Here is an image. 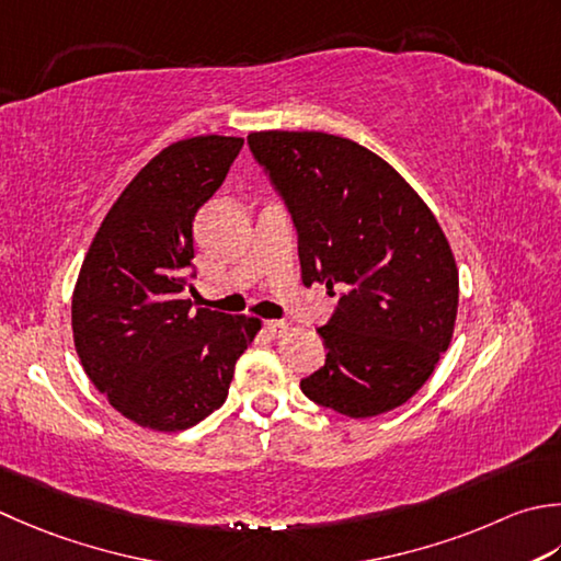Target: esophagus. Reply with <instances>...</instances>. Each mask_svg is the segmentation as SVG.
Masks as SVG:
<instances>
[{"label":"esophagus","instance_id":"1","mask_svg":"<svg viewBox=\"0 0 561 561\" xmlns=\"http://www.w3.org/2000/svg\"><path fill=\"white\" fill-rule=\"evenodd\" d=\"M287 331H289V323H284V321H265V333L272 335V337H282Z\"/></svg>","mask_w":561,"mask_h":561}]
</instances>
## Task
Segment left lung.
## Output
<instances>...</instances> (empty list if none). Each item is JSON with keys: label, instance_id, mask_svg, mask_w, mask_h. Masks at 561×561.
Returning <instances> with one entry per match:
<instances>
[{"label": "left lung", "instance_id": "left-lung-1", "mask_svg": "<svg viewBox=\"0 0 561 561\" xmlns=\"http://www.w3.org/2000/svg\"><path fill=\"white\" fill-rule=\"evenodd\" d=\"M248 146L289 208L304 284L343 289L318 328L325 365L301 379V391L347 419L393 411L453 340L459 274L440 224L387 160L355 140L260 130Z\"/></svg>", "mask_w": 561, "mask_h": 561}]
</instances>
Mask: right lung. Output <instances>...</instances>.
Instances as JSON below:
<instances>
[{
    "mask_svg": "<svg viewBox=\"0 0 561 561\" xmlns=\"http://www.w3.org/2000/svg\"><path fill=\"white\" fill-rule=\"evenodd\" d=\"M243 138L196 136L152 158L108 208L72 294L87 377L114 409L178 433L221 409L257 318L192 309L194 216L224 184Z\"/></svg>",
    "mask_w": 561,
    "mask_h": 561,
    "instance_id": "obj_1",
    "label": "right lung"
}]
</instances>
